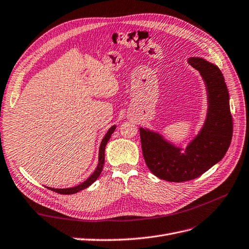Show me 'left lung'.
I'll return each mask as SVG.
<instances>
[{
	"mask_svg": "<svg viewBox=\"0 0 249 249\" xmlns=\"http://www.w3.org/2000/svg\"><path fill=\"white\" fill-rule=\"evenodd\" d=\"M188 62L199 71L208 93L207 119L197 136L183 150L160 134L139 129L147 167L156 177L168 182H186L200 177L227 154L232 136L230 94L222 72L199 57H191Z\"/></svg>",
	"mask_w": 249,
	"mask_h": 249,
	"instance_id": "obj_1",
	"label": "left lung"
}]
</instances>
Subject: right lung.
I'll return each mask as SVG.
<instances>
[{
  "instance_id": "1",
  "label": "right lung",
  "mask_w": 249,
  "mask_h": 249,
  "mask_svg": "<svg viewBox=\"0 0 249 249\" xmlns=\"http://www.w3.org/2000/svg\"><path fill=\"white\" fill-rule=\"evenodd\" d=\"M115 129H116V125L111 126L110 129H109V131L107 132V134L105 135V137L102 140L101 145H100L99 164H97L96 169L94 170V172L85 180V182H83L82 184H80V185H78L76 187H72V188H65V189H55V188H49V189L55 191L57 193H60V194H73V193H77V192H79V191H81L83 189H86L87 187H89L92 183H94L95 180L97 179V178L100 177L101 172L103 170V166H104V163H105V147H106L107 142L109 141L111 135L113 134V132L115 131Z\"/></svg>"
}]
</instances>
